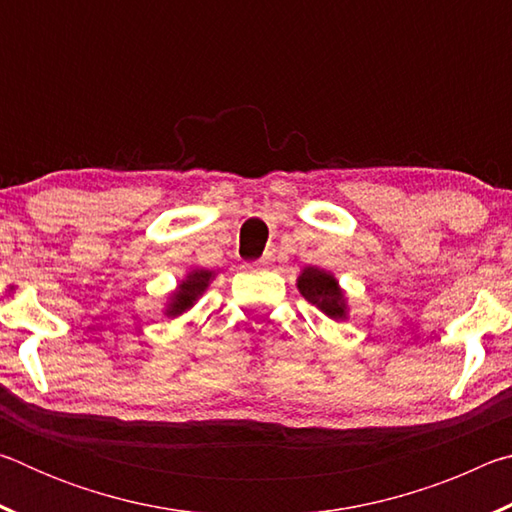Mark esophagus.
Wrapping results in <instances>:
<instances>
[{"label":"esophagus","mask_w":512,"mask_h":512,"mask_svg":"<svg viewBox=\"0 0 512 512\" xmlns=\"http://www.w3.org/2000/svg\"><path fill=\"white\" fill-rule=\"evenodd\" d=\"M268 262H271V257H268V255H266V257H262V259H257V262H255V266H266Z\"/></svg>","instance_id":"34e87169"}]
</instances>
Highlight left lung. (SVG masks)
Masks as SVG:
<instances>
[{
  "mask_svg": "<svg viewBox=\"0 0 512 512\" xmlns=\"http://www.w3.org/2000/svg\"><path fill=\"white\" fill-rule=\"evenodd\" d=\"M298 289L311 305L325 311L329 318H345V298L334 275L309 266L298 277Z\"/></svg>",
  "mask_w": 512,
  "mask_h": 512,
  "instance_id": "left-lung-1",
  "label": "left lung"
}]
</instances>
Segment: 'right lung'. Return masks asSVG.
<instances>
[{
  "instance_id": "add662e5",
  "label": "right lung",
  "mask_w": 512,
  "mask_h": 512,
  "mask_svg": "<svg viewBox=\"0 0 512 512\" xmlns=\"http://www.w3.org/2000/svg\"><path fill=\"white\" fill-rule=\"evenodd\" d=\"M212 280V271H192L187 275V280L173 293V298L167 307V316H180L183 311L194 305L198 296H203L207 284Z\"/></svg>"
}]
</instances>
